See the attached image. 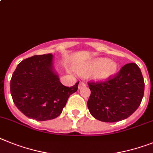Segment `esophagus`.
Wrapping results in <instances>:
<instances>
[{"mask_svg":"<svg viewBox=\"0 0 153 153\" xmlns=\"http://www.w3.org/2000/svg\"><path fill=\"white\" fill-rule=\"evenodd\" d=\"M85 85H86V84H85V83L82 82H81L79 83V89H81L82 88H83V87L85 86Z\"/></svg>","mask_w":153,"mask_h":153,"instance_id":"obj_1","label":"esophagus"}]
</instances>
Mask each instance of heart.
<instances>
[{"mask_svg":"<svg viewBox=\"0 0 153 153\" xmlns=\"http://www.w3.org/2000/svg\"><path fill=\"white\" fill-rule=\"evenodd\" d=\"M117 65L114 61L106 58H96L79 66L77 71L82 76L92 77L97 81H106L116 74Z\"/></svg>","mask_w":153,"mask_h":153,"instance_id":"obj_1","label":"heart"}]
</instances>
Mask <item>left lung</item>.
I'll use <instances>...</instances> for the list:
<instances>
[{"label":"left lung","mask_w":153,"mask_h":153,"mask_svg":"<svg viewBox=\"0 0 153 153\" xmlns=\"http://www.w3.org/2000/svg\"><path fill=\"white\" fill-rule=\"evenodd\" d=\"M88 84L91 90L88 110L93 117L103 122H117L130 117L144 96V79L134 63L124 65L106 82Z\"/></svg>","instance_id":"8db88e82"}]
</instances>
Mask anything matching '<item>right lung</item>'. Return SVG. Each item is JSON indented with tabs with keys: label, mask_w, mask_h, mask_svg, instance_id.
<instances>
[{
	"label": "right lung",
	"mask_w": 153,
	"mask_h": 153,
	"mask_svg": "<svg viewBox=\"0 0 153 153\" xmlns=\"http://www.w3.org/2000/svg\"><path fill=\"white\" fill-rule=\"evenodd\" d=\"M60 82L51 53L35 55L18 65L11 79L14 103L23 114L36 120H52L61 114L71 95L78 90Z\"/></svg>",
	"instance_id": "1"
}]
</instances>
